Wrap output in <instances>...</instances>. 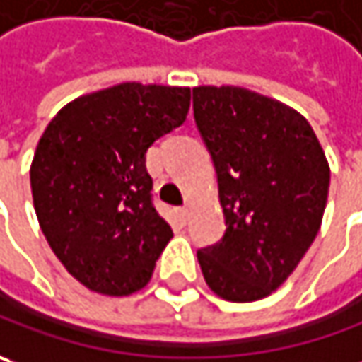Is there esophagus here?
<instances>
[{"label": "esophagus", "instance_id": "1", "mask_svg": "<svg viewBox=\"0 0 362 362\" xmlns=\"http://www.w3.org/2000/svg\"><path fill=\"white\" fill-rule=\"evenodd\" d=\"M178 216H180L182 223H186V218H188V204H184L182 209H178Z\"/></svg>", "mask_w": 362, "mask_h": 362}]
</instances>
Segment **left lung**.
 <instances>
[{
    "label": "left lung",
    "instance_id": "obj_1",
    "mask_svg": "<svg viewBox=\"0 0 362 362\" xmlns=\"http://www.w3.org/2000/svg\"><path fill=\"white\" fill-rule=\"evenodd\" d=\"M200 137L211 153L225 235L198 249L214 293L253 302L279 288L322 223L330 168L298 111L241 87L192 88Z\"/></svg>",
    "mask_w": 362,
    "mask_h": 362
}]
</instances>
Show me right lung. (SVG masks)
<instances>
[{"mask_svg": "<svg viewBox=\"0 0 362 362\" xmlns=\"http://www.w3.org/2000/svg\"><path fill=\"white\" fill-rule=\"evenodd\" d=\"M190 88L125 83L69 103L40 137L30 184L40 228L88 290L150 281L172 228L153 206L146 153L186 121Z\"/></svg>", "mask_w": 362, "mask_h": 362, "instance_id": "obj_1", "label": "right lung"}]
</instances>
